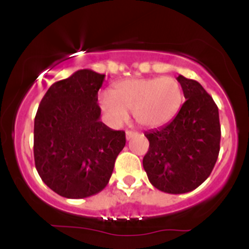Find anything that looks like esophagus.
<instances>
[{
    "label": "esophagus",
    "mask_w": 249,
    "mask_h": 249,
    "mask_svg": "<svg viewBox=\"0 0 249 249\" xmlns=\"http://www.w3.org/2000/svg\"><path fill=\"white\" fill-rule=\"evenodd\" d=\"M125 134H126V139L128 141V139L132 138L133 136H136L137 132H133V131H126V133H125Z\"/></svg>",
    "instance_id": "34e87169"
}]
</instances>
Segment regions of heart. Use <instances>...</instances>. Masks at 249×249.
I'll return each mask as SVG.
<instances>
[{"label":"heart","mask_w":249,"mask_h":249,"mask_svg":"<svg viewBox=\"0 0 249 249\" xmlns=\"http://www.w3.org/2000/svg\"><path fill=\"white\" fill-rule=\"evenodd\" d=\"M181 104V87L172 77L124 79L116 83L112 93L99 96V107L113 124L126 122L128 112H132L137 123L145 127L171 121Z\"/></svg>","instance_id":"heart-1"}]
</instances>
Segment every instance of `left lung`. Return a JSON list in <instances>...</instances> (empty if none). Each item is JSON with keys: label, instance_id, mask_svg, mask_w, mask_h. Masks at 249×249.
<instances>
[{"label": "left lung", "instance_id": "left-lung-1", "mask_svg": "<svg viewBox=\"0 0 249 249\" xmlns=\"http://www.w3.org/2000/svg\"><path fill=\"white\" fill-rule=\"evenodd\" d=\"M186 102L164 126L145 132L142 166L154 187L171 194L196 190L210 177L220 151L219 110L201 84L179 75Z\"/></svg>", "mask_w": 249, "mask_h": 249}]
</instances>
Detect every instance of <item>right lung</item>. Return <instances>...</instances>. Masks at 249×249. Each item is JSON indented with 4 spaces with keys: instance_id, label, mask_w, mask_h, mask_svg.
Listing matches in <instances>:
<instances>
[{
    "instance_id": "right-lung-1",
    "label": "right lung",
    "mask_w": 249,
    "mask_h": 249,
    "mask_svg": "<svg viewBox=\"0 0 249 249\" xmlns=\"http://www.w3.org/2000/svg\"><path fill=\"white\" fill-rule=\"evenodd\" d=\"M105 75L76 71L53 83L34 125V158L45 185L59 196L83 199L101 192L124 148L125 132L101 122L98 90Z\"/></svg>"
}]
</instances>
